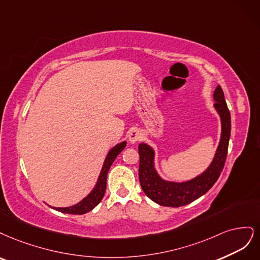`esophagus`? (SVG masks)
<instances>
[{"instance_id": "esophagus-1", "label": "esophagus", "mask_w": 260, "mask_h": 260, "mask_svg": "<svg viewBox=\"0 0 260 260\" xmlns=\"http://www.w3.org/2000/svg\"><path fill=\"white\" fill-rule=\"evenodd\" d=\"M141 133L139 129H132L129 131L128 133V139L129 141L132 142V144H134V142H137L141 139Z\"/></svg>"}]
</instances>
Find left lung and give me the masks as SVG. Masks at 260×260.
<instances>
[{
    "mask_svg": "<svg viewBox=\"0 0 260 260\" xmlns=\"http://www.w3.org/2000/svg\"><path fill=\"white\" fill-rule=\"evenodd\" d=\"M215 109L220 115L221 137L215 157L208 169L194 179L172 182L162 179L154 169V151L147 144H139V182L146 196L162 206L179 207L193 202L205 194L219 178L228 153L231 118L220 85L214 91Z\"/></svg>",
    "mask_w": 260,
    "mask_h": 260,
    "instance_id": "8db88e82",
    "label": "left lung"
}]
</instances>
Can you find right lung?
Here are the masks:
<instances>
[{
  "label": "right lung",
  "instance_id": "right-lung-1",
  "mask_svg": "<svg viewBox=\"0 0 260 260\" xmlns=\"http://www.w3.org/2000/svg\"><path fill=\"white\" fill-rule=\"evenodd\" d=\"M125 147H126V141H123L121 144L113 147L110 151H109L105 160V163L103 165L102 172H100L96 186L86 198L83 199L78 204L70 207H53V208H55L58 212H61L64 214L82 215L91 211L94 207H96L105 196L106 188H107V175H108L109 169H110V166L115 160V157L121 153V151Z\"/></svg>",
  "mask_w": 260,
  "mask_h": 260
}]
</instances>
